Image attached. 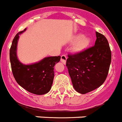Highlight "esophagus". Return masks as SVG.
I'll list each match as a JSON object with an SVG mask.
<instances>
[{
    "label": "esophagus",
    "mask_w": 122,
    "mask_h": 122,
    "mask_svg": "<svg viewBox=\"0 0 122 122\" xmlns=\"http://www.w3.org/2000/svg\"><path fill=\"white\" fill-rule=\"evenodd\" d=\"M66 60H67V56L66 55H62L61 56V62L65 64L66 63Z\"/></svg>",
    "instance_id": "1"
}]
</instances>
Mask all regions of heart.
<instances>
[{
    "label": "heart",
    "instance_id": "heart-1",
    "mask_svg": "<svg viewBox=\"0 0 122 122\" xmlns=\"http://www.w3.org/2000/svg\"><path fill=\"white\" fill-rule=\"evenodd\" d=\"M73 41L75 42L72 47L75 53H81L84 51L89 47L92 42L91 38L80 33L75 35Z\"/></svg>",
    "mask_w": 122,
    "mask_h": 122
}]
</instances>
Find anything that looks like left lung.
<instances>
[{"mask_svg": "<svg viewBox=\"0 0 122 122\" xmlns=\"http://www.w3.org/2000/svg\"><path fill=\"white\" fill-rule=\"evenodd\" d=\"M94 46L81 53L69 55L66 66L73 87L85 94L100 87L105 82L111 62V51L104 35L96 31Z\"/></svg>", "mask_w": 122, "mask_h": 122, "instance_id": "1", "label": "left lung"}]
</instances>
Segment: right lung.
I'll return each mask as SVG.
<instances>
[{
    "label": "right lung",
    "mask_w": 122,
    "mask_h": 122,
    "mask_svg": "<svg viewBox=\"0 0 122 122\" xmlns=\"http://www.w3.org/2000/svg\"><path fill=\"white\" fill-rule=\"evenodd\" d=\"M19 32L12 42L10 50V60L12 72L16 82L29 92L44 95L51 88L54 78V66L60 61L61 56H49L38 62L30 64H23L17 56V47L19 35L25 31Z\"/></svg>",
    "instance_id": "obj_1"
}]
</instances>
